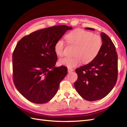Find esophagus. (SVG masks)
<instances>
[{"instance_id":"34e87169","label":"esophagus","mask_w":127,"mask_h":127,"mask_svg":"<svg viewBox=\"0 0 127 127\" xmlns=\"http://www.w3.org/2000/svg\"><path fill=\"white\" fill-rule=\"evenodd\" d=\"M67 71H68V72H72V71H73V70L72 69V68L68 67L67 68Z\"/></svg>"}]
</instances>
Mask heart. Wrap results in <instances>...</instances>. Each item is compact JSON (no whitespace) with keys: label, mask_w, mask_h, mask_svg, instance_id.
<instances>
[{"label":"heart","mask_w":127,"mask_h":127,"mask_svg":"<svg viewBox=\"0 0 127 127\" xmlns=\"http://www.w3.org/2000/svg\"><path fill=\"white\" fill-rule=\"evenodd\" d=\"M65 38L70 45L76 47L73 57H63L59 60L60 65L68 67L79 65L82 61L84 64L90 63L95 59L102 46V38L100 35L82 29L70 32L65 36ZM65 47L64 41L58 40L54 46L55 53L59 56H63Z\"/></svg>","instance_id":"b5f03b06"}]
</instances>
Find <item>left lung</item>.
<instances>
[{"label": "left lung", "mask_w": 127, "mask_h": 127, "mask_svg": "<svg viewBox=\"0 0 127 127\" xmlns=\"http://www.w3.org/2000/svg\"><path fill=\"white\" fill-rule=\"evenodd\" d=\"M94 31L95 29L86 28ZM102 46L95 60L76 69L78 79L74 86L79 95L93 101L105 97L115 85L118 79V54L108 35L101 33Z\"/></svg>", "instance_id": "left-lung-1"}]
</instances>
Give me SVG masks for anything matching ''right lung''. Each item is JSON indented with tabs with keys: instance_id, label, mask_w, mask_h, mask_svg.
<instances>
[{
	"instance_id": "obj_1",
	"label": "right lung",
	"mask_w": 127,
	"mask_h": 127,
	"mask_svg": "<svg viewBox=\"0 0 127 127\" xmlns=\"http://www.w3.org/2000/svg\"><path fill=\"white\" fill-rule=\"evenodd\" d=\"M71 27L59 25L32 32L18 42L12 56L13 80L26 99L47 103L56 95L67 73L64 66L55 67L56 42Z\"/></svg>"
}]
</instances>
